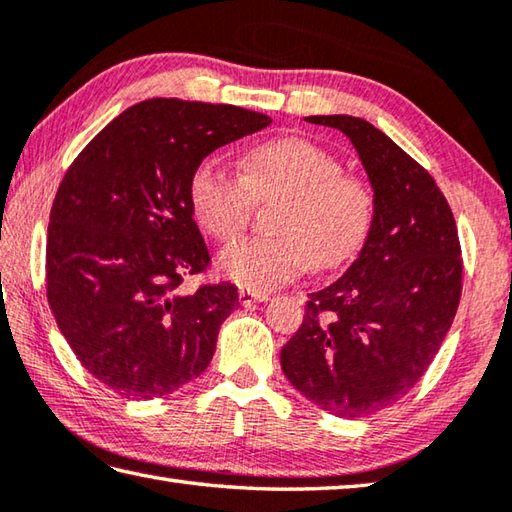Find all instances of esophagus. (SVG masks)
I'll use <instances>...</instances> for the list:
<instances>
[{
  "label": "esophagus",
  "mask_w": 512,
  "mask_h": 512,
  "mask_svg": "<svg viewBox=\"0 0 512 512\" xmlns=\"http://www.w3.org/2000/svg\"><path fill=\"white\" fill-rule=\"evenodd\" d=\"M238 301H240V305H245V307L254 305V303H267L269 294H258V292H249V289H240Z\"/></svg>",
  "instance_id": "34e87169"
}]
</instances>
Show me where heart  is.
I'll use <instances>...</instances> for the list:
<instances>
[{
  "label": "heart",
  "mask_w": 512,
  "mask_h": 512,
  "mask_svg": "<svg viewBox=\"0 0 512 512\" xmlns=\"http://www.w3.org/2000/svg\"><path fill=\"white\" fill-rule=\"evenodd\" d=\"M194 214L211 236L231 243L247 229L256 202L283 200L274 238L227 247L218 267L249 292H274L303 276L312 263L330 269L350 260L370 234L374 196L368 182L343 173L330 151L303 138L256 144L240 158V173L207 158L189 182Z\"/></svg>",
  "instance_id": "heart-1"
}]
</instances>
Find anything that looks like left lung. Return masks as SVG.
Masks as SVG:
<instances>
[{"label": "left lung", "mask_w": 512, "mask_h": 512, "mask_svg": "<svg viewBox=\"0 0 512 512\" xmlns=\"http://www.w3.org/2000/svg\"><path fill=\"white\" fill-rule=\"evenodd\" d=\"M343 131L374 191V218L347 272L310 294L281 350L287 381L341 419L399 401L435 359L461 298L457 225L437 182L368 120L310 115Z\"/></svg>", "instance_id": "8db88e82"}]
</instances>
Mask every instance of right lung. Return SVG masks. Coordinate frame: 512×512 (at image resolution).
<instances>
[{"label":"right lung","instance_id":"right-lung-1","mask_svg":"<svg viewBox=\"0 0 512 512\" xmlns=\"http://www.w3.org/2000/svg\"><path fill=\"white\" fill-rule=\"evenodd\" d=\"M269 122L231 104L144 100L66 171L48 223V305L80 363L120 397H165L207 370L240 303L231 283L178 292L209 265L189 182L209 153Z\"/></svg>","mask_w":512,"mask_h":512}]
</instances>
